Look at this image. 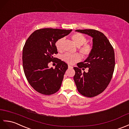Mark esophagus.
Instances as JSON below:
<instances>
[{"mask_svg": "<svg viewBox=\"0 0 129 129\" xmlns=\"http://www.w3.org/2000/svg\"><path fill=\"white\" fill-rule=\"evenodd\" d=\"M73 68V67L71 66L68 65V68Z\"/></svg>", "mask_w": 129, "mask_h": 129, "instance_id": "34e87169", "label": "esophagus"}]
</instances>
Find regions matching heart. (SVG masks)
Listing matches in <instances>:
<instances>
[{
	"label": "heart",
	"instance_id": "b5f03b06",
	"mask_svg": "<svg viewBox=\"0 0 129 129\" xmlns=\"http://www.w3.org/2000/svg\"><path fill=\"white\" fill-rule=\"evenodd\" d=\"M71 38L72 40L77 46L78 47V51L83 57H88L89 56L93 50V46L91 44L87 42V38L84 35L81 33H76L73 34L71 36ZM64 41L63 38L58 39L56 43L55 46L57 50L61 51L62 50V44ZM81 59V57L78 53L70 54L65 53L62 56L63 61L68 64H73L74 63L79 61Z\"/></svg>",
	"mask_w": 129,
	"mask_h": 129
}]
</instances>
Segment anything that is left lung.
<instances>
[{
  "instance_id": "1",
  "label": "left lung",
  "mask_w": 129,
  "mask_h": 129,
  "mask_svg": "<svg viewBox=\"0 0 129 129\" xmlns=\"http://www.w3.org/2000/svg\"><path fill=\"white\" fill-rule=\"evenodd\" d=\"M93 38V50L84 62L74 67L73 79L78 91L87 97H93L103 91L109 84L115 68L114 48L104 34L93 29L77 30ZM88 68V72L81 70Z\"/></svg>"
}]
</instances>
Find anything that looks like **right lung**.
Segmentation results:
<instances>
[{"mask_svg": "<svg viewBox=\"0 0 129 129\" xmlns=\"http://www.w3.org/2000/svg\"><path fill=\"white\" fill-rule=\"evenodd\" d=\"M72 30L45 28L37 30L28 37L22 51V66L28 82L34 89L44 95L56 93L61 88L68 65L53 57L58 53L55 43ZM55 60V68L48 64Z\"/></svg>", "mask_w": 129, "mask_h": 129, "instance_id": "obj_1", "label": "right lung"}]
</instances>
